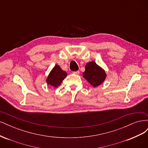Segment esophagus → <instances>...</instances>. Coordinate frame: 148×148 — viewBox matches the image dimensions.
I'll return each instance as SVG.
<instances>
[{"mask_svg":"<svg viewBox=\"0 0 148 148\" xmlns=\"http://www.w3.org/2000/svg\"><path fill=\"white\" fill-rule=\"evenodd\" d=\"M73 73L75 74V75H78L79 73V71H73Z\"/></svg>","mask_w":148,"mask_h":148,"instance_id":"34e87169","label":"esophagus"}]
</instances>
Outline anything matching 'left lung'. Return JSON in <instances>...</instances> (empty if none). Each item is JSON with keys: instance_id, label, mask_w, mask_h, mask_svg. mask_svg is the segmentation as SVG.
Returning a JSON list of instances; mask_svg holds the SVG:
<instances>
[{"instance_id": "left-lung-1", "label": "left lung", "mask_w": 148, "mask_h": 148, "mask_svg": "<svg viewBox=\"0 0 148 148\" xmlns=\"http://www.w3.org/2000/svg\"><path fill=\"white\" fill-rule=\"evenodd\" d=\"M83 74V77L94 87L99 86L106 78L105 71L94 61L88 62L86 65Z\"/></svg>"}]
</instances>
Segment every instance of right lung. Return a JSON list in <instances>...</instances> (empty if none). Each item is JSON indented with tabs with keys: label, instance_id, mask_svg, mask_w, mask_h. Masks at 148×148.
<instances>
[{
	"label": "right lung",
	"instance_id": "right-lung-1",
	"mask_svg": "<svg viewBox=\"0 0 148 148\" xmlns=\"http://www.w3.org/2000/svg\"><path fill=\"white\" fill-rule=\"evenodd\" d=\"M66 76L65 71L62 70L59 65H56L49 73L46 82L48 85L56 88L59 86Z\"/></svg>",
	"mask_w": 148,
	"mask_h": 148
}]
</instances>
